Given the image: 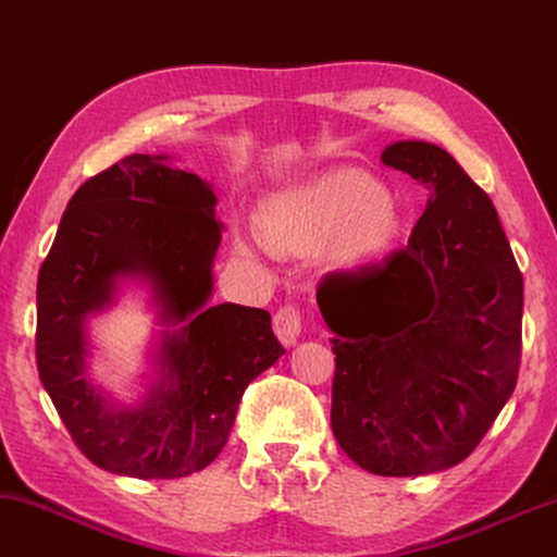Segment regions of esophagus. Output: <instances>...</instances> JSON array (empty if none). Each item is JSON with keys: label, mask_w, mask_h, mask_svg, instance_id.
Instances as JSON below:
<instances>
[{"label": "esophagus", "mask_w": 557, "mask_h": 557, "mask_svg": "<svg viewBox=\"0 0 557 557\" xmlns=\"http://www.w3.org/2000/svg\"><path fill=\"white\" fill-rule=\"evenodd\" d=\"M272 327H275V335L282 339L285 345H295L297 337L302 332V314L295 305H285L280 307L272 318Z\"/></svg>", "instance_id": "obj_1"}]
</instances>
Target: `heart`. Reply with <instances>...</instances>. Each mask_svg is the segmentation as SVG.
I'll return each mask as SVG.
<instances>
[{"instance_id":"heart-1","label":"heart","mask_w":557,"mask_h":557,"mask_svg":"<svg viewBox=\"0 0 557 557\" xmlns=\"http://www.w3.org/2000/svg\"><path fill=\"white\" fill-rule=\"evenodd\" d=\"M264 230L239 225L237 250L270 252L272 243L287 250L320 245L332 268H352L387 252L400 235V210L395 199L358 170H330L280 189L264 202Z\"/></svg>"}]
</instances>
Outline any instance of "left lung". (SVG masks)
I'll return each mask as SVG.
<instances>
[{"mask_svg": "<svg viewBox=\"0 0 557 557\" xmlns=\"http://www.w3.org/2000/svg\"><path fill=\"white\" fill-rule=\"evenodd\" d=\"M387 168L430 189L408 247L332 272L318 305L335 352L332 435L375 475L462 462L510 400L522 275L497 212L443 147L395 143Z\"/></svg>", "mask_w": 557, "mask_h": 557, "instance_id": "1", "label": "left lung"}]
</instances>
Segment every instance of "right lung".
I'll return each instance as SVG.
<instances>
[{"label":"right lung","mask_w":557,"mask_h":557,"mask_svg":"<svg viewBox=\"0 0 557 557\" xmlns=\"http://www.w3.org/2000/svg\"><path fill=\"white\" fill-rule=\"evenodd\" d=\"M218 195L170 154H129L95 174L62 214L37 280V368L57 412L97 468L139 480L185 478L225 447L245 387L285 347L268 310L207 305L222 239ZM143 278L163 330L139 406L88 377V318Z\"/></svg>","instance_id":"1"}]
</instances>
